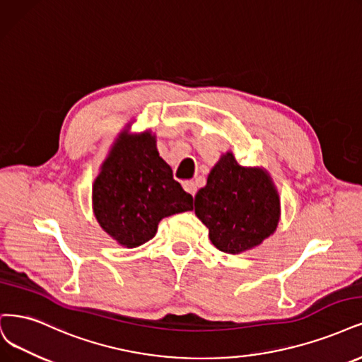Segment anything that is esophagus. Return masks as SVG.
<instances>
[{
    "label": "esophagus",
    "instance_id": "obj_1",
    "mask_svg": "<svg viewBox=\"0 0 362 362\" xmlns=\"http://www.w3.org/2000/svg\"><path fill=\"white\" fill-rule=\"evenodd\" d=\"M182 187L185 189V192H189L190 194H196V184L193 181H185L182 182Z\"/></svg>",
    "mask_w": 362,
    "mask_h": 362
}]
</instances>
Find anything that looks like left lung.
<instances>
[{
    "label": "left lung",
    "mask_w": 362,
    "mask_h": 362,
    "mask_svg": "<svg viewBox=\"0 0 362 362\" xmlns=\"http://www.w3.org/2000/svg\"><path fill=\"white\" fill-rule=\"evenodd\" d=\"M194 213L220 252L238 255L259 245L276 230L280 201L264 170L243 168L228 153L194 196Z\"/></svg>",
    "instance_id": "8db88e82"
}]
</instances>
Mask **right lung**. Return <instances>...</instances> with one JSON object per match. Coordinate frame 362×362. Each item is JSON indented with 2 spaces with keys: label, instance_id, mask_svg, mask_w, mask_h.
<instances>
[{
  "label": "right lung",
  "instance_id": "add662e5",
  "mask_svg": "<svg viewBox=\"0 0 362 362\" xmlns=\"http://www.w3.org/2000/svg\"><path fill=\"white\" fill-rule=\"evenodd\" d=\"M93 205L105 232L124 247L154 238L161 218L193 209V197L173 180L149 133H122L93 185Z\"/></svg>",
  "mask_w": 362,
  "mask_h": 362
}]
</instances>
